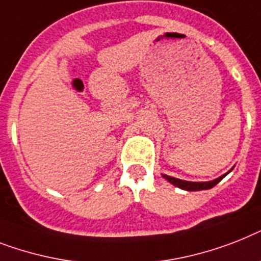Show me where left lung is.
Here are the masks:
<instances>
[{
	"label": "left lung",
	"mask_w": 261,
	"mask_h": 261,
	"mask_svg": "<svg viewBox=\"0 0 261 261\" xmlns=\"http://www.w3.org/2000/svg\"><path fill=\"white\" fill-rule=\"evenodd\" d=\"M228 174V173H226ZM226 174L221 175L220 178L215 179V181H209V182H189V181H182V179L174 178V177H170V175L164 174L165 178L167 179L169 182H171L173 185L178 186L181 189L184 190H189V192H196V190H205V189H212L213 186H216L221 181Z\"/></svg>",
	"instance_id": "left-lung-1"
}]
</instances>
